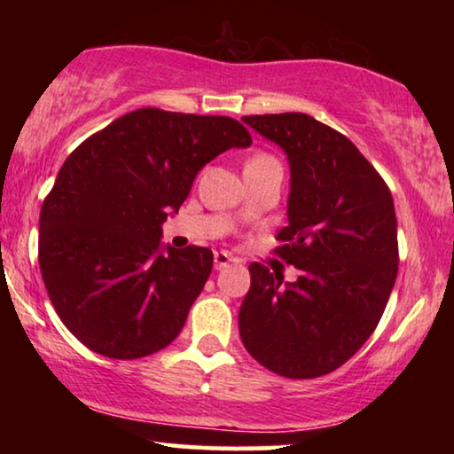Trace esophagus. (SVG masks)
I'll use <instances>...</instances> for the list:
<instances>
[{"instance_id": "34e87169", "label": "esophagus", "mask_w": 454, "mask_h": 454, "mask_svg": "<svg viewBox=\"0 0 454 454\" xmlns=\"http://www.w3.org/2000/svg\"><path fill=\"white\" fill-rule=\"evenodd\" d=\"M233 262H238V260H235L231 254H227V252H215V269L216 270H223V269H227L229 264H233Z\"/></svg>"}]
</instances>
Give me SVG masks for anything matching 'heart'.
<instances>
[{"label": "heart", "instance_id": "1", "mask_svg": "<svg viewBox=\"0 0 454 454\" xmlns=\"http://www.w3.org/2000/svg\"><path fill=\"white\" fill-rule=\"evenodd\" d=\"M278 160L275 159V157H270V154H264V153H260V154H254V157L247 160V165L246 167H252V165H277Z\"/></svg>", "mask_w": 454, "mask_h": 454}]
</instances>
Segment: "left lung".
I'll return each mask as SVG.
<instances>
[{"label": "left lung", "mask_w": 454, "mask_h": 454, "mask_svg": "<svg viewBox=\"0 0 454 454\" xmlns=\"http://www.w3.org/2000/svg\"><path fill=\"white\" fill-rule=\"evenodd\" d=\"M241 121L287 154V221L278 256L294 283L250 264L239 308L247 353L285 378H318L343 365L374 333L399 270L388 185L356 145L306 114Z\"/></svg>", "instance_id": "obj_1"}]
</instances>
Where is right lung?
<instances>
[{
	"mask_svg": "<svg viewBox=\"0 0 454 454\" xmlns=\"http://www.w3.org/2000/svg\"><path fill=\"white\" fill-rule=\"evenodd\" d=\"M250 132L223 115L136 109L84 140L41 207L39 264L61 322L114 359L177 337L213 270L208 247L163 246L198 171Z\"/></svg>",
	"mask_w": 454,
	"mask_h": 454,
	"instance_id": "right-lung-1",
	"label": "right lung"
}]
</instances>
